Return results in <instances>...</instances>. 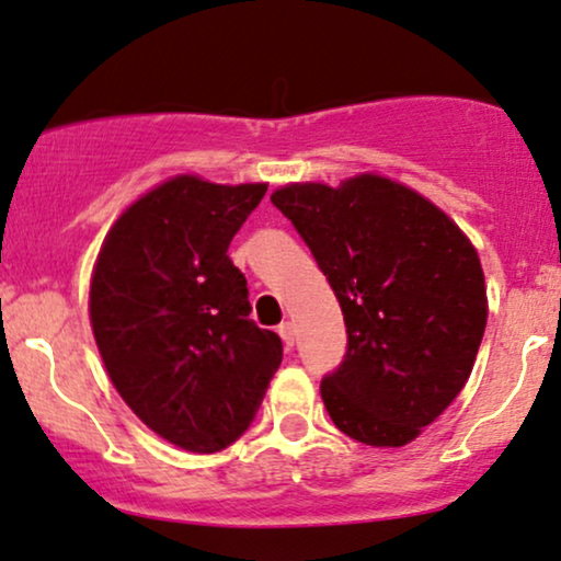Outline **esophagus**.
<instances>
[{
    "label": "esophagus",
    "instance_id": "1",
    "mask_svg": "<svg viewBox=\"0 0 561 561\" xmlns=\"http://www.w3.org/2000/svg\"><path fill=\"white\" fill-rule=\"evenodd\" d=\"M276 332H279L282 342H285L287 347H293V345H295V323H293V321H282V323H279V329H276Z\"/></svg>",
    "mask_w": 561,
    "mask_h": 561
}]
</instances>
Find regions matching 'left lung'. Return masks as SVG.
Masks as SVG:
<instances>
[{
    "label": "left lung",
    "instance_id": "left-lung-1",
    "mask_svg": "<svg viewBox=\"0 0 561 561\" xmlns=\"http://www.w3.org/2000/svg\"><path fill=\"white\" fill-rule=\"evenodd\" d=\"M340 300L347 353L323 376L334 426L404 447L460 394L489 300L476 248L421 193L381 174L272 193Z\"/></svg>",
    "mask_w": 561,
    "mask_h": 561
}]
</instances>
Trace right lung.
<instances>
[{
  "instance_id": "1",
  "label": "right lung",
  "mask_w": 561,
  "mask_h": 561,
  "mask_svg": "<svg viewBox=\"0 0 561 561\" xmlns=\"http://www.w3.org/2000/svg\"><path fill=\"white\" fill-rule=\"evenodd\" d=\"M263 193L193 174L161 182L114 221L93 266L88 308L114 389L153 434L198 455L245 434L282 363L227 255Z\"/></svg>"
}]
</instances>
